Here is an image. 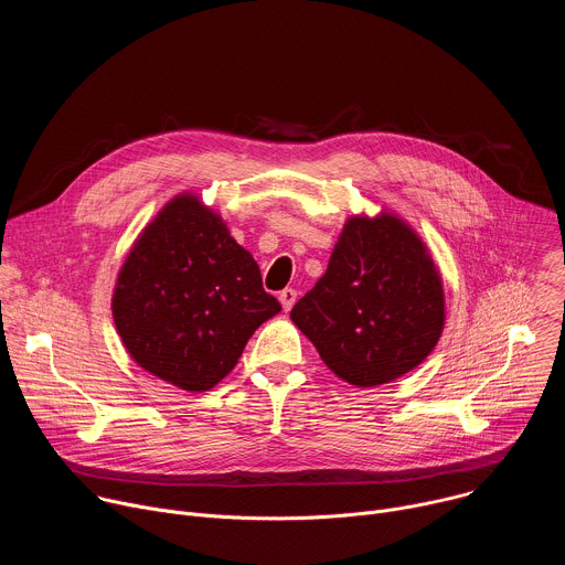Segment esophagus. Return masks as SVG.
Returning <instances> with one entry per match:
<instances>
[{
	"instance_id": "1",
	"label": "esophagus",
	"mask_w": 565,
	"mask_h": 565,
	"mask_svg": "<svg viewBox=\"0 0 565 565\" xmlns=\"http://www.w3.org/2000/svg\"><path fill=\"white\" fill-rule=\"evenodd\" d=\"M295 299H297V290L295 288H286V290L279 292V301H281L284 310H290L295 306Z\"/></svg>"
}]
</instances>
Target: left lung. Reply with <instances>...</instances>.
<instances>
[{"label":"left lung","instance_id":"8db88e82","mask_svg":"<svg viewBox=\"0 0 565 565\" xmlns=\"http://www.w3.org/2000/svg\"><path fill=\"white\" fill-rule=\"evenodd\" d=\"M319 358L353 386L414 371L445 329V290L418 232L393 212L347 218L327 273L290 310Z\"/></svg>","mask_w":565,"mask_h":565}]
</instances>
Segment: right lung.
<instances>
[{
  "label": "right lung",
  "mask_w": 565,
  "mask_h": 565,
  "mask_svg": "<svg viewBox=\"0 0 565 565\" xmlns=\"http://www.w3.org/2000/svg\"><path fill=\"white\" fill-rule=\"evenodd\" d=\"M279 310L253 255L192 192L177 194L142 227L111 297L131 360L190 393L218 384Z\"/></svg>",
  "instance_id": "obj_1"
}]
</instances>
